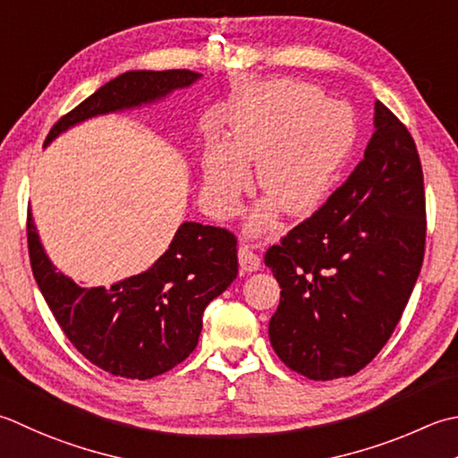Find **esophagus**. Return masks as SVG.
<instances>
[{
	"mask_svg": "<svg viewBox=\"0 0 458 458\" xmlns=\"http://www.w3.org/2000/svg\"><path fill=\"white\" fill-rule=\"evenodd\" d=\"M238 262L244 272H256L259 270V266H262V259H259L254 250L246 244L238 248Z\"/></svg>",
	"mask_w": 458,
	"mask_h": 458,
	"instance_id": "1",
	"label": "esophagus"
}]
</instances>
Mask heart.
Masks as SVG:
<instances>
[{
	"instance_id": "1",
	"label": "heart",
	"mask_w": 458,
	"mask_h": 458,
	"mask_svg": "<svg viewBox=\"0 0 458 458\" xmlns=\"http://www.w3.org/2000/svg\"><path fill=\"white\" fill-rule=\"evenodd\" d=\"M230 145L214 142L202 158V194L216 214L234 210L258 160V186L288 216H306L327 199L357 139L353 111L318 87L277 79L254 87L228 114ZM267 204L252 230L272 224Z\"/></svg>"
}]
</instances>
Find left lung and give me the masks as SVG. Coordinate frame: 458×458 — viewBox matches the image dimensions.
I'll return each instance as SVG.
<instances>
[{
  "label": "left lung",
  "mask_w": 458,
  "mask_h": 458,
  "mask_svg": "<svg viewBox=\"0 0 458 458\" xmlns=\"http://www.w3.org/2000/svg\"><path fill=\"white\" fill-rule=\"evenodd\" d=\"M427 236L420 158L405 124L375 103V132L347 181L264 256L280 284L270 342L292 371L349 377L405 311Z\"/></svg>",
  "instance_id": "8db88e82"
}]
</instances>
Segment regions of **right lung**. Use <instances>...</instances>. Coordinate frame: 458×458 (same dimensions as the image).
Masks as SVG:
<instances>
[{
    "label": "right lung",
    "mask_w": 458,
    "mask_h": 458,
    "mask_svg": "<svg viewBox=\"0 0 458 458\" xmlns=\"http://www.w3.org/2000/svg\"><path fill=\"white\" fill-rule=\"evenodd\" d=\"M188 69L129 71L63 114L45 145L73 124L192 85ZM238 240L226 228L184 222L150 270L105 288H81L45 256L31 212L27 248L33 277L77 352L116 377L150 379L173 369L199 345L206 306L238 276Z\"/></svg>",
    "instance_id": "obj_1"
}]
</instances>
